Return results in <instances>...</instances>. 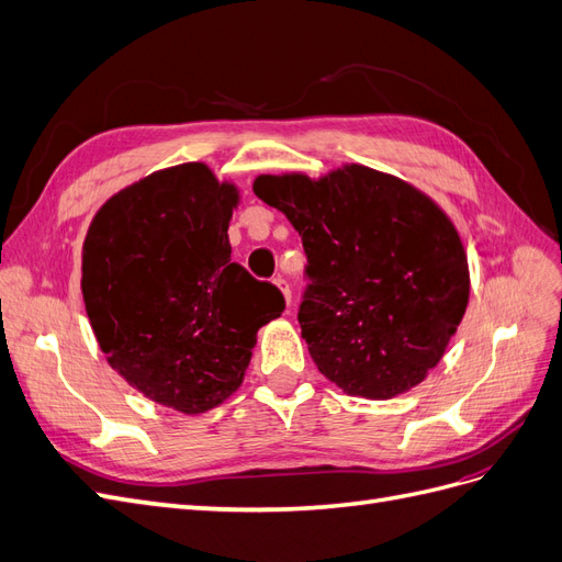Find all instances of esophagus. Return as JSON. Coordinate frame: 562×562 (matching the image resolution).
Listing matches in <instances>:
<instances>
[{"instance_id": "34e87169", "label": "esophagus", "mask_w": 562, "mask_h": 562, "mask_svg": "<svg viewBox=\"0 0 562 562\" xmlns=\"http://www.w3.org/2000/svg\"><path fill=\"white\" fill-rule=\"evenodd\" d=\"M274 283L281 288V293H283L285 302L291 304V300H293V293H291V283H288L283 277H277V279H274Z\"/></svg>"}]
</instances>
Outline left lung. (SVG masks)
<instances>
[{
  "label": "left lung",
  "mask_w": 562,
  "mask_h": 562,
  "mask_svg": "<svg viewBox=\"0 0 562 562\" xmlns=\"http://www.w3.org/2000/svg\"><path fill=\"white\" fill-rule=\"evenodd\" d=\"M252 190L302 236L297 321L323 375L375 401L427 378L469 302L467 252L448 215L407 182L356 164L318 182L260 176Z\"/></svg>",
  "instance_id": "left-lung-1"
}]
</instances>
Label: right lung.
Wrapping results in <instances>:
<instances>
[{
    "instance_id": "add662e5",
    "label": "right lung",
    "mask_w": 562,
    "mask_h": 562,
    "mask_svg": "<svg viewBox=\"0 0 562 562\" xmlns=\"http://www.w3.org/2000/svg\"><path fill=\"white\" fill-rule=\"evenodd\" d=\"M236 201L206 166L182 164L114 194L83 241L81 293L108 363L187 415L239 389L255 333L285 310L274 283L232 262Z\"/></svg>"
}]
</instances>
